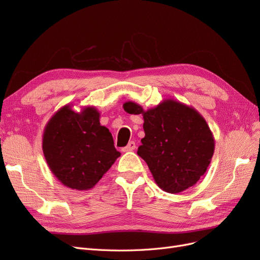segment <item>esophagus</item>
Returning <instances> with one entry per match:
<instances>
[{"instance_id": "34e87169", "label": "esophagus", "mask_w": 260, "mask_h": 260, "mask_svg": "<svg viewBox=\"0 0 260 260\" xmlns=\"http://www.w3.org/2000/svg\"><path fill=\"white\" fill-rule=\"evenodd\" d=\"M136 142H133V141H131V142L128 143V145L122 148L123 152H132L133 149H136Z\"/></svg>"}]
</instances>
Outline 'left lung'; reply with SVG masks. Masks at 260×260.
Here are the masks:
<instances>
[{"mask_svg":"<svg viewBox=\"0 0 260 260\" xmlns=\"http://www.w3.org/2000/svg\"><path fill=\"white\" fill-rule=\"evenodd\" d=\"M123 109L143 115L145 137L138 155L147 164L156 184L172 194L196 184L215 151V139L204 117L195 108L169 99L147 111L129 101Z\"/></svg>","mask_w":260,"mask_h":260,"instance_id":"8db88e82","label":"left lung"}]
</instances>
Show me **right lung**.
I'll return each mask as SVG.
<instances>
[{
	"instance_id": "right-lung-1",
	"label": "right lung",
	"mask_w": 260,
	"mask_h": 260,
	"mask_svg": "<svg viewBox=\"0 0 260 260\" xmlns=\"http://www.w3.org/2000/svg\"><path fill=\"white\" fill-rule=\"evenodd\" d=\"M42 148L53 175L77 191L92 188L120 156L93 106L80 113L70 105L61 107L45 125Z\"/></svg>"
}]
</instances>
